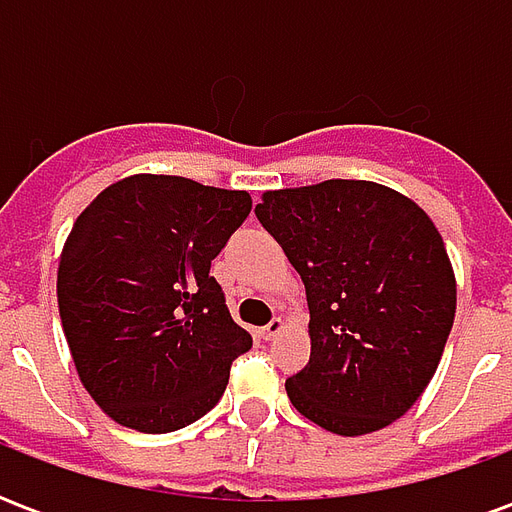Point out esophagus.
Segmentation results:
<instances>
[{
    "instance_id": "obj_1",
    "label": "esophagus",
    "mask_w": 512,
    "mask_h": 512,
    "mask_svg": "<svg viewBox=\"0 0 512 512\" xmlns=\"http://www.w3.org/2000/svg\"><path fill=\"white\" fill-rule=\"evenodd\" d=\"M282 332H285V321H282V318H274L260 334H263V340H274V337H279Z\"/></svg>"
}]
</instances>
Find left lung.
Wrapping results in <instances>:
<instances>
[{
	"label": "left lung",
	"instance_id": "8db88e82",
	"mask_svg": "<svg viewBox=\"0 0 512 512\" xmlns=\"http://www.w3.org/2000/svg\"><path fill=\"white\" fill-rule=\"evenodd\" d=\"M255 213L310 304V362L285 381L290 403L340 436L403 417L455 321V274L436 224L370 180L266 191Z\"/></svg>",
	"mask_w": 512,
	"mask_h": 512
}]
</instances>
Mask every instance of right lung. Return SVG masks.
Wrapping results in <instances>:
<instances>
[{
  "label": "right lung",
  "mask_w": 512,
  "mask_h": 512,
  "mask_svg": "<svg viewBox=\"0 0 512 512\" xmlns=\"http://www.w3.org/2000/svg\"><path fill=\"white\" fill-rule=\"evenodd\" d=\"M249 211L246 191L131 175L73 222L57 271L62 329L84 389L115 422L169 433L219 403L252 334L211 260Z\"/></svg>",
  "instance_id": "right-lung-1"
}]
</instances>
